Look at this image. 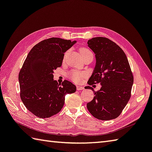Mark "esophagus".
I'll list each match as a JSON object with an SVG mask.
<instances>
[{"mask_svg": "<svg viewBox=\"0 0 152 152\" xmlns=\"http://www.w3.org/2000/svg\"><path fill=\"white\" fill-rule=\"evenodd\" d=\"M76 89L78 90H84V88L83 86H77Z\"/></svg>", "mask_w": 152, "mask_h": 152, "instance_id": "1", "label": "esophagus"}]
</instances>
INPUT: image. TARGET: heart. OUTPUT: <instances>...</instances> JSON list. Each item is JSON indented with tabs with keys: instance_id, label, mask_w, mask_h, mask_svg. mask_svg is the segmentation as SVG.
<instances>
[{
	"instance_id": "b5f03b06",
	"label": "heart",
	"mask_w": 152,
	"mask_h": 152,
	"mask_svg": "<svg viewBox=\"0 0 152 152\" xmlns=\"http://www.w3.org/2000/svg\"><path fill=\"white\" fill-rule=\"evenodd\" d=\"M80 53L81 55H85L88 54H92L89 49L86 48L82 47L80 49ZM68 76L72 80H73L76 82H80L86 76V74L85 72H82L77 70H72L68 74Z\"/></svg>"
}]
</instances>
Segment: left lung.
<instances>
[{"label": "left lung", "instance_id": "obj_1", "mask_svg": "<svg viewBox=\"0 0 152 152\" xmlns=\"http://www.w3.org/2000/svg\"><path fill=\"white\" fill-rule=\"evenodd\" d=\"M88 47L94 52L96 66L88 84H100V90L87 104L88 111L100 120L118 118L131 97L134 76L124 52L113 41L105 37L92 38Z\"/></svg>", "mask_w": 152, "mask_h": 152}]
</instances>
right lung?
I'll return each mask as SVG.
<instances>
[{"label":"right lung","mask_w":152,"mask_h":152,"mask_svg":"<svg viewBox=\"0 0 152 152\" xmlns=\"http://www.w3.org/2000/svg\"><path fill=\"white\" fill-rule=\"evenodd\" d=\"M76 41L60 38L41 41L33 47L18 74L20 98L29 111L40 118L58 113L65 96L74 93L76 86L66 80L61 84L54 80V70L62 66L64 52Z\"/></svg>","instance_id":"right-lung-1"}]
</instances>
